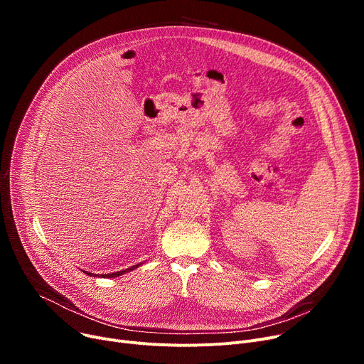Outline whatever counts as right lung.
Segmentation results:
<instances>
[{
	"instance_id": "obj_1",
	"label": "right lung",
	"mask_w": 364,
	"mask_h": 364,
	"mask_svg": "<svg viewBox=\"0 0 364 364\" xmlns=\"http://www.w3.org/2000/svg\"><path fill=\"white\" fill-rule=\"evenodd\" d=\"M139 267V264L137 265H132L131 269H127V270H122V272H117V273H110V274H103V277H118V276H121V274H124V273H127V272H131V270H134V269H137ZM88 276H94L95 277V274H91V273H87Z\"/></svg>"
}]
</instances>
